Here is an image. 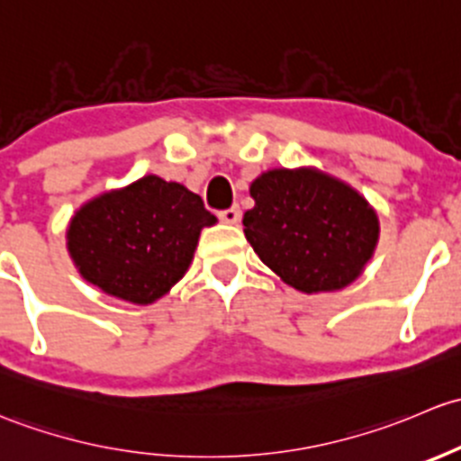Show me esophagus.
Segmentation results:
<instances>
[{"label":"esophagus","mask_w":461,"mask_h":461,"mask_svg":"<svg viewBox=\"0 0 461 461\" xmlns=\"http://www.w3.org/2000/svg\"><path fill=\"white\" fill-rule=\"evenodd\" d=\"M240 217H241L240 206H230V208H226V211H220V220L226 221V224H237V221H240Z\"/></svg>","instance_id":"esophagus-1"}]
</instances>
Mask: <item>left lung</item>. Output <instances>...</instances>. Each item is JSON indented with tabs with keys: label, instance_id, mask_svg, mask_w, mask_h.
I'll return each instance as SVG.
<instances>
[{
	"label": "left lung",
	"instance_id": "8db88e82",
	"mask_svg": "<svg viewBox=\"0 0 461 461\" xmlns=\"http://www.w3.org/2000/svg\"><path fill=\"white\" fill-rule=\"evenodd\" d=\"M244 235L259 259L302 293L339 291L362 275L379 220L355 188L312 168H275L250 184Z\"/></svg>",
	"mask_w": 461,
	"mask_h": 461
}]
</instances>
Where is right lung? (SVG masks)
Returning <instances> with one entry per match:
<instances>
[{"instance_id": "add662e5", "label": "right lung", "mask_w": 461, "mask_h": 461, "mask_svg": "<svg viewBox=\"0 0 461 461\" xmlns=\"http://www.w3.org/2000/svg\"><path fill=\"white\" fill-rule=\"evenodd\" d=\"M215 221L186 186L146 175L84 203L66 240L86 282L124 302L153 303L184 277L199 232Z\"/></svg>"}]
</instances>
